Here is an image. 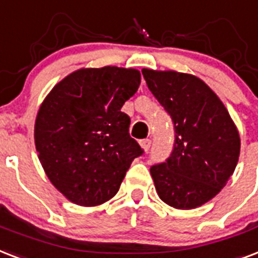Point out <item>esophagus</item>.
I'll use <instances>...</instances> for the list:
<instances>
[{
  "mask_svg": "<svg viewBox=\"0 0 258 258\" xmlns=\"http://www.w3.org/2000/svg\"><path fill=\"white\" fill-rule=\"evenodd\" d=\"M140 145H141L144 152H147L148 149H149V147H151V140H141V141H140Z\"/></svg>",
  "mask_w": 258,
  "mask_h": 258,
  "instance_id": "obj_1",
  "label": "esophagus"
}]
</instances>
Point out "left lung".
I'll list each match as a JSON object with an SVG mask.
<instances>
[{
	"instance_id": "8db88e82",
	"label": "left lung",
	"mask_w": 258,
	"mask_h": 258,
	"mask_svg": "<svg viewBox=\"0 0 258 258\" xmlns=\"http://www.w3.org/2000/svg\"><path fill=\"white\" fill-rule=\"evenodd\" d=\"M152 94L172 117L175 145L151 175L161 201L173 209L205 205L226 185L238 163L241 139L223 102L192 74L143 69Z\"/></svg>"
}]
</instances>
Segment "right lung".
<instances>
[{"label":"right lung","mask_w":258,"mask_h":258,"mask_svg":"<svg viewBox=\"0 0 258 258\" xmlns=\"http://www.w3.org/2000/svg\"><path fill=\"white\" fill-rule=\"evenodd\" d=\"M136 69H79L44 98L35 121V145L53 187L78 206H98L118 192L143 149L129 136L121 111L139 90Z\"/></svg>","instance_id":"1"}]
</instances>
